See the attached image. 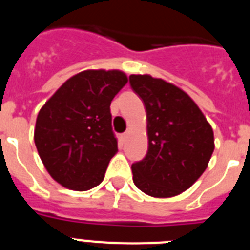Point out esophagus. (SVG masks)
<instances>
[{"mask_svg": "<svg viewBox=\"0 0 250 250\" xmlns=\"http://www.w3.org/2000/svg\"><path fill=\"white\" fill-rule=\"evenodd\" d=\"M127 135H129V132H124V134H123V139H126L127 138Z\"/></svg>", "mask_w": 250, "mask_h": 250, "instance_id": "34e87169", "label": "esophagus"}]
</instances>
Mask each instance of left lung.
<instances>
[{"label":"left lung","instance_id":"1","mask_svg":"<svg viewBox=\"0 0 250 250\" xmlns=\"http://www.w3.org/2000/svg\"><path fill=\"white\" fill-rule=\"evenodd\" d=\"M146 110L147 152L131 165L134 184L154 198L183 193L200 178L214 151L210 124L183 90L150 75H130Z\"/></svg>","mask_w":250,"mask_h":250}]
</instances>
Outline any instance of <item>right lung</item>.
I'll use <instances>...</instances> for the list:
<instances>
[{
  "label": "right lung",
  "mask_w": 250,
  "mask_h": 250,
  "mask_svg": "<svg viewBox=\"0 0 250 250\" xmlns=\"http://www.w3.org/2000/svg\"><path fill=\"white\" fill-rule=\"evenodd\" d=\"M126 83L118 70H86L70 77L40 110L35 145L59 184L85 191L103 182L118 151L110 105Z\"/></svg>",
  "instance_id": "add662e5"
}]
</instances>
